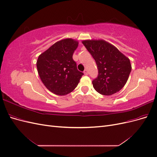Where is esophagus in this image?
<instances>
[{
  "label": "esophagus",
  "mask_w": 157,
  "mask_h": 157,
  "mask_svg": "<svg viewBox=\"0 0 157 157\" xmlns=\"http://www.w3.org/2000/svg\"><path fill=\"white\" fill-rule=\"evenodd\" d=\"M84 73L85 75H88V70H87V69H85V70L84 71Z\"/></svg>",
  "instance_id": "obj_1"
}]
</instances>
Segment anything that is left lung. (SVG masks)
I'll use <instances>...</instances> for the list:
<instances>
[{
    "label": "left lung",
    "instance_id": "8db88e82",
    "mask_svg": "<svg viewBox=\"0 0 157 157\" xmlns=\"http://www.w3.org/2000/svg\"><path fill=\"white\" fill-rule=\"evenodd\" d=\"M82 44L96 61L98 75L92 81L94 89L111 96L124 87L132 70L130 59L115 46L103 40H83Z\"/></svg>",
    "mask_w": 157,
    "mask_h": 157
}]
</instances>
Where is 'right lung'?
Listing matches in <instances>:
<instances>
[{
    "label": "right lung",
    "instance_id": "1",
    "mask_svg": "<svg viewBox=\"0 0 157 157\" xmlns=\"http://www.w3.org/2000/svg\"><path fill=\"white\" fill-rule=\"evenodd\" d=\"M78 45V41L72 39L61 40L38 58V73L42 83L52 93L65 96L77 86L84 75L77 69L73 59Z\"/></svg>",
    "mask_w": 157,
    "mask_h": 157
}]
</instances>
